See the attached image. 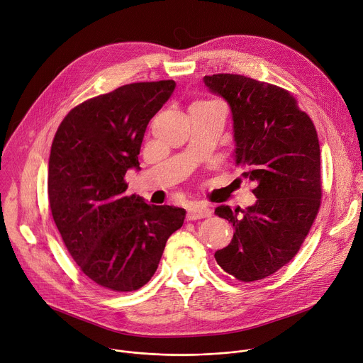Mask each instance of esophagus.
<instances>
[{
	"mask_svg": "<svg viewBox=\"0 0 363 363\" xmlns=\"http://www.w3.org/2000/svg\"><path fill=\"white\" fill-rule=\"evenodd\" d=\"M211 209L203 205V203H191V206L188 208V212H186V218L189 220H195V219H201V218H208L211 216Z\"/></svg>",
	"mask_w": 363,
	"mask_h": 363,
	"instance_id": "1",
	"label": "esophagus"
}]
</instances>
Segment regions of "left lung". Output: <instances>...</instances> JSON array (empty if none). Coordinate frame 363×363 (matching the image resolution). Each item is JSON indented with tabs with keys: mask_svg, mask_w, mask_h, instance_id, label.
Instances as JSON below:
<instances>
[{
	"mask_svg": "<svg viewBox=\"0 0 363 363\" xmlns=\"http://www.w3.org/2000/svg\"><path fill=\"white\" fill-rule=\"evenodd\" d=\"M223 98L233 121V160L257 184L247 209L215 208L233 236L215 252L218 265L239 281L264 279L288 264L303 244L322 196L320 150L311 118L285 89L236 74L203 77Z\"/></svg>",
	"mask_w": 363,
	"mask_h": 363,
	"instance_id": "obj_1",
	"label": "left lung"
}]
</instances>
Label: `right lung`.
<instances>
[{"label": "right lung", "instance_id": "add662e5", "mask_svg": "<svg viewBox=\"0 0 363 363\" xmlns=\"http://www.w3.org/2000/svg\"><path fill=\"white\" fill-rule=\"evenodd\" d=\"M172 79L135 82L91 98L61 123L48 162V199L64 244L95 284L131 292L155 274L185 209L127 196L124 177L151 118L171 98Z\"/></svg>", "mask_w": 363, "mask_h": 363}]
</instances>
